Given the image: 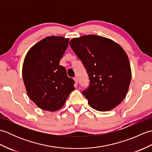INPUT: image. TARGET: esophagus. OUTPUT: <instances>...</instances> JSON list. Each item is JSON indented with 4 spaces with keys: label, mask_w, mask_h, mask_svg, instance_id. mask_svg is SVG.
<instances>
[{
    "label": "esophagus",
    "mask_w": 152,
    "mask_h": 152,
    "mask_svg": "<svg viewBox=\"0 0 152 152\" xmlns=\"http://www.w3.org/2000/svg\"><path fill=\"white\" fill-rule=\"evenodd\" d=\"M73 79H74V82H75V83H76V84H77V83H78V78H77L76 77H74V78Z\"/></svg>",
    "instance_id": "obj_1"
}]
</instances>
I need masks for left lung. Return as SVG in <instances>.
Masks as SVG:
<instances>
[{
  "label": "left lung",
  "mask_w": 152,
  "mask_h": 152,
  "mask_svg": "<svg viewBox=\"0 0 152 152\" xmlns=\"http://www.w3.org/2000/svg\"><path fill=\"white\" fill-rule=\"evenodd\" d=\"M70 46L88 72L89 86L82 94L91 107L105 112L125 97L131 80L127 55L118 44L97 35L74 38Z\"/></svg>",
  "instance_id": "obj_1"
}]
</instances>
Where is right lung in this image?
I'll use <instances>...</instances> for the list:
<instances>
[{
    "instance_id": "obj_1",
    "label": "right lung",
    "mask_w": 152,
    "mask_h": 152,
    "mask_svg": "<svg viewBox=\"0 0 152 152\" xmlns=\"http://www.w3.org/2000/svg\"><path fill=\"white\" fill-rule=\"evenodd\" d=\"M69 38L48 37L28 51L22 69L27 95L40 108L50 112L60 109L74 90V81L59 65L69 45Z\"/></svg>"
}]
</instances>
